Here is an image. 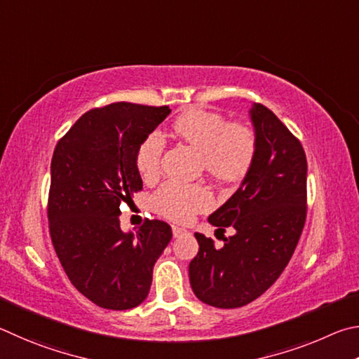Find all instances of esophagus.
I'll return each instance as SVG.
<instances>
[{"instance_id":"1","label":"esophagus","mask_w":359,"mask_h":359,"mask_svg":"<svg viewBox=\"0 0 359 359\" xmlns=\"http://www.w3.org/2000/svg\"><path fill=\"white\" fill-rule=\"evenodd\" d=\"M172 231H173V236H175V238H180V236H183V235H186V233H187V231H186L184 229L176 227V225H173V227H172Z\"/></svg>"}]
</instances>
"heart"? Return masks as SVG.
Masks as SVG:
<instances>
[{
  "mask_svg": "<svg viewBox=\"0 0 359 359\" xmlns=\"http://www.w3.org/2000/svg\"><path fill=\"white\" fill-rule=\"evenodd\" d=\"M173 132L202 154V167L219 184H238L249 175L259 153V137L250 126L230 123L221 113L191 110L175 119ZM165 140L159 132L144 138L137 151V168L144 181L161 173ZM212 205L203 184L168 181L154 196V208L175 222H189Z\"/></svg>",
  "mask_w": 359,
  "mask_h": 359,
  "instance_id": "b5f03b06",
  "label": "heart"
}]
</instances>
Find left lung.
Instances as JSON below:
<instances>
[{
	"instance_id": "1",
	"label": "left lung",
	"mask_w": 359,
	"mask_h": 359,
	"mask_svg": "<svg viewBox=\"0 0 359 359\" xmlns=\"http://www.w3.org/2000/svg\"><path fill=\"white\" fill-rule=\"evenodd\" d=\"M250 119L259 153L233 196L208 217L210 224L236 233L224 248L196 233L198 254L189 263L196 297L219 309L252 303L271 287L297 249L307 215V161L303 144L262 104Z\"/></svg>"
}]
</instances>
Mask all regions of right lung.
Instances as JSON below:
<instances>
[{"instance_id":"1","label":"right lung","mask_w":359,"mask_h":359,"mask_svg":"<svg viewBox=\"0 0 359 359\" xmlns=\"http://www.w3.org/2000/svg\"><path fill=\"white\" fill-rule=\"evenodd\" d=\"M170 111L130 102L97 107L55 147L50 238L72 285L104 309H132L147 299L154 263L172 240V227L159 219H147L135 235L119 227V206L143 189L137 151Z\"/></svg>"}]
</instances>
